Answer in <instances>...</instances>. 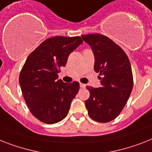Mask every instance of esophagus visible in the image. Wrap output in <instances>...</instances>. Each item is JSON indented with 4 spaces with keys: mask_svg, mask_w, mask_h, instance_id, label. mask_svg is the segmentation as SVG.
I'll use <instances>...</instances> for the list:
<instances>
[{
    "mask_svg": "<svg viewBox=\"0 0 152 152\" xmlns=\"http://www.w3.org/2000/svg\"><path fill=\"white\" fill-rule=\"evenodd\" d=\"M80 86L81 88H85L86 87V84H83V83H80Z\"/></svg>",
    "mask_w": 152,
    "mask_h": 152,
    "instance_id": "esophagus-1",
    "label": "esophagus"
}]
</instances>
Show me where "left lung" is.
<instances>
[{
    "mask_svg": "<svg viewBox=\"0 0 152 152\" xmlns=\"http://www.w3.org/2000/svg\"><path fill=\"white\" fill-rule=\"evenodd\" d=\"M94 55V71L99 72L101 87L87 86L85 101L89 116L99 123L115 119L124 108L133 89V73L127 55L119 45L102 34L81 36Z\"/></svg>",
    "mask_w": 152,
    "mask_h": 152,
    "instance_id": "1",
    "label": "left lung"
}]
</instances>
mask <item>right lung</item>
I'll list each match as a JSON object with an SVG mask.
<instances>
[{
  "instance_id": "add662e5",
  "label": "right lung",
  "mask_w": 152,
  "mask_h": 152,
  "mask_svg": "<svg viewBox=\"0 0 152 152\" xmlns=\"http://www.w3.org/2000/svg\"><path fill=\"white\" fill-rule=\"evenodd\" d=\"M83 43L80 37H54L42 42L27 58L19 75L25 102L34 116L47 124L65 119L80 83L58 79L70 53Z\"/></svg>"
}]
</instances>
